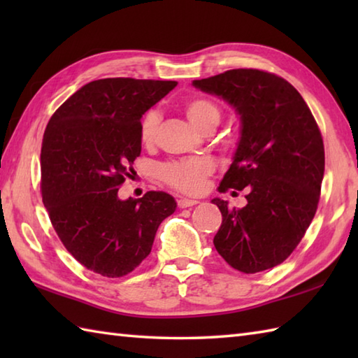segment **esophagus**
Instances as JSON below:
<instances>
[{
	"mask_svg": "<svg viewBox=\"0 0 358 358\" xmlns=\"http://www.w3.org/2000/svg\"><path fill=\"white\" fill-rule=\"evenodd\" d=\"M195 204H199L196 200H191V199H180L178 200V208L180 209H185V208H192Z\"/></svg>",
	"mask_w": 358,
	"mask_h": 358,
	"instance_id": "34e87169",
	"label": "esophagus"
}]
</instances>
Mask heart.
<instances>
[{"label":"heart","instance_id":"1","mask_svg":"<svg viewBox=\"0 0 358 358\" xmlns=\"http://www.w3.org/2000/svg\"><path fill=\"white\" fill-rule=\"evenodd\" d=\"M187 120L201 132L214 131L222 118V110L208 98H194L185 106ZM159 126V113L149 110L141 121V141L146 146L155 143ZM212 172V163L208 158H187L171 162L159 167V177L167 185L181 192H196L203 186L204 178Z\"/></svg>","mask_w":358,"mask_h":358}]
</instances>
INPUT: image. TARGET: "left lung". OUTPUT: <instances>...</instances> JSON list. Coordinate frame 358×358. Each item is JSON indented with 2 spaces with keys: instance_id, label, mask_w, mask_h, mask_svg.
I'll return each mask as SVG.
<instances>
[{
  "instance_id": "1",
  "label": "left lung",
  "mask_w": 358,
  "mask_h": 358,
  "mask_svg": "<svg viewBox=\"0 0 358 358\" xmlns=\"http://www.w3.org/2000/svg\"><path fill=\"white\" fill-rule=\"evenodd\" d=\"M192 86L235 109L240 140L218 191H243L248 204L227 209L214 246L227 264L255 273L283 263L315 215L324 173L322 134L291 83L257 69H234ZM235 194V192H234Z\"/></svg>"
}]
</instances>
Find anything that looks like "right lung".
<instances>
[{
	"label": "right lung",
	"instance_id": "obj_1",
	"mask_svg": "<svg viewBox=\"0 0 358 358\" xmlns=\"http://www.w3.org/2000/svg\"><path fill=\"white\" fill-rule=\"evenodd\" d=\"M175 86L177 81H90L45 127L43 203L66 249L103 277L132 272L150 254L158 226L177 209L166 192L118 199L141 152V117Z\"/></svg>",
	"mask_w": 358,
	"mask_h": 358
}]
</instances>
